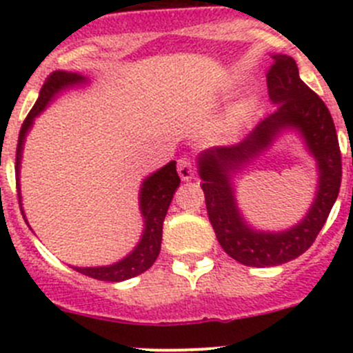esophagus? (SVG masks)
<instances>
[{
  "label": "esophagus",
  "instance_id": "obj_1",
  "mask_svg": "<svg viewBox=\"0 0 353 353\" xmlns=\"http://www.w3.org/2000/svg\"><path fill=\"white\" fill-rule=\"evenodd\" d=\"M177 172H179L181 179L183 181H190L191 177L194 176V165L193 162H191V159L181 157V159L177 160Z\"/></svg>",
  "mask_w": 353,
  "mask_h": 353
}]
</instances>
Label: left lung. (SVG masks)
<instances>
[{
  "label": "left lung",
  "mask_w": 353,
  "mask_h": 353,
  "mask_svg": "<svg viewBox=\"0 0 353 353\" xmlns=\"http://www.w3.org/2000/svg\"><path fill=\"white\" fill-rule=\"evenodd\" d=\"M266 73L268 94L276 109L259 121L237 143L199 155V177L206 212L223 251L245 266H276L307 251L325 225L341 184V154L336 130L325 102L301 80L294 59L273 56ZM299 130L319 163L320 183L308 215L283 233L251 230L240 216L228 174L262 153L283 129Z\"/></svg>",
  "instance_id": "obj_1"
}]
</instances>
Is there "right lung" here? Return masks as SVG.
Returning a JSON list of instances; mask_svg holds the SVG:
<instances>
[{
	"mask_svg": "<svg viewBox=\"0 0 353 353\" xmlns=\"http://www.w3.org/2000/svg\"><path fill=\"white\" fill-rule=\"evenodd\" d=\"M87 83V78L81 77L80 73H71V71H54L49 74L46 83L42 85L41 94H39L37 102L30 112L25 117L22 128H20L19 134V145H17V160H15V172H17V190H19V201L20 199V184H19V174H20V160H22L23 141L27 137L28 130L34 124L35 116L46 109V105L56 97L61 90L74 87V85ZM181 179L177 176L176 162H169L159 169L157 172L148 176L141 184L140 191V210L141 215L145 219V229L141 234V239L137 248L130 252L124 259L114 263L109 266H95V268H78L73 266L78 273L92 276L95 280H104V282H123V280L133 279V276L140 275V273L147 272L152 265L155 263L157 256L160 252V244H162V225L163 219L167 215L170 201H172L174 193L179 188ZM22 205V203H20ZM22 210V208H20ZM23 213V210H22ZM25 219V215H23Z\"/></svg>",
	"mask_w": 353,
	"mask_h": 353,
	"instance_id": "add662e5",
	"label": "right lung"
}]
</instances>
